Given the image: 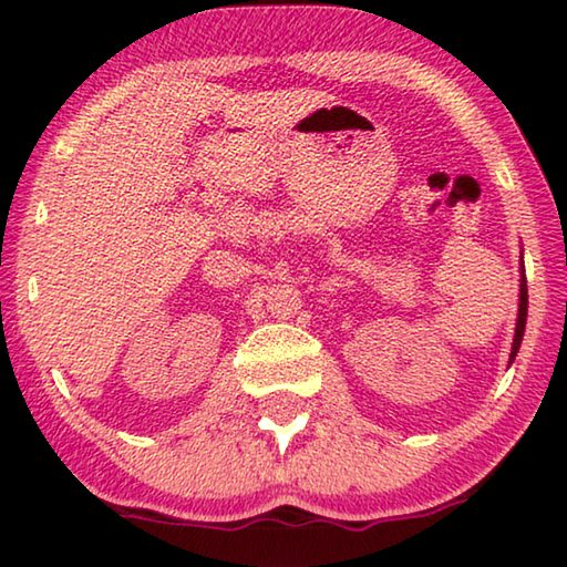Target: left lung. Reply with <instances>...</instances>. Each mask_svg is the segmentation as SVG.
<instances>
[{
  "label": "left lung",
  "mask_w": 567,
  "mask_h": 567,
  "mask_svg": "<svg viewBox=\"0 0 567 567\" xmlns=\"http://www.w3.org/2000/svg\"><path fill=\"white\" fill-rule=\"evenodd\" d=\"M523 260V255H520ZM523 267V275H520V302H517V322H515V338H513V350H511V362L513 364L517 350H520V342H523V334H525V320H527V280H525V265Z\"/></svg>",
  "instance_id": "8db88e82"
}]
</instances>
